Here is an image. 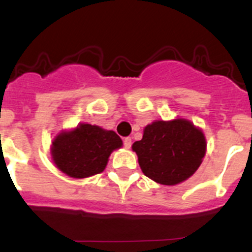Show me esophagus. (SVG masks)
Instances as JSON below:
<instances>
[{
  "label": "esophagus",
  "mask_w": 252,
  "mask_h": 252,
  "mask_svg": "<svg viewBox=\"0 0 252 252\" xmlns=\"http://www.w3.org/2000/svg\"><path fill=\"white\" fill-rule=\"evenodd\" d=\"M131 144H132V140H131V137H125V140H124L125 148L130 149L131 148Z\"/></svg>",
  "instance_id": "34e87169"
}]
</instances>
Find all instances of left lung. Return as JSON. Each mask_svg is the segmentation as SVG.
<instances>
[{"instance_id":"obj_1","label":"left lung","mask_w":252,"mask_h":252,"mask_svg":"<svg viewBox=\"0 0 252 252\" xmlns=\"http://www.w3.org/2000/svg\"><path fill=\"white\" fill-rule=\"evenodd\" d=\"M142 173L165 186L188 179L201 165L206 154L203 132L192 122L155 121L148 125L140 141L133 142Z\"/></svg>"}]
</instances>
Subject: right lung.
Wrapping results in <instances>:
<instances>
[{
    "label": "right lung",
    "instance_id": "right-lung-1",
    "mask_svg": "<svg viewBox=\"0 0 252 252\" xmlns=\"http://www.w3.org/2000/svg\"><path fill=\"white\" fill-rule=\"evenodd\" d=\"M122 146L115 131L81 124L73 131L62 132L53 141L55 165L72 178H87L104 170L108 157Z\"/></svg>",
    "mask_w": 252,
    "mask_h": 252
}]
</instances>
